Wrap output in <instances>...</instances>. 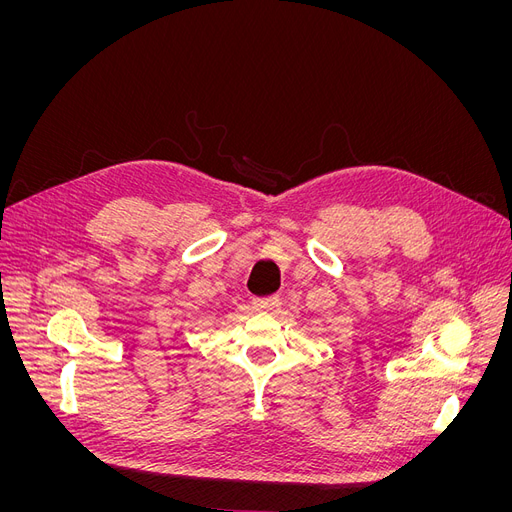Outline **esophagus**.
I'll use <instances>...</instances> for the list:
<instances>
[{
    "instance_id": "esophagus-1",
    "label": "esophagus",
    "mask_w": 512,
    "mask_h": 512,
    "mask_svg": "<svg viewBox=\"0 0 512 512\" xmlns=\"http://www.w3.org/2000/svg\"><path fill=\"white\" fill-rule=\"evenodd\" d=\"M278 303H280L278 294H270V297H255L253 299V307L259 309V311H272V309L278 307Z\"/></svg>"
}]
</instances>
